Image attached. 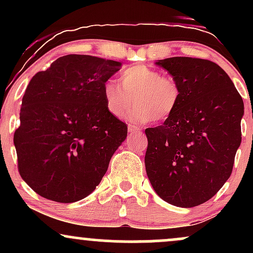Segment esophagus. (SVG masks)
Here are the masks:
<instances>
[{"label":"esophagus","mask_w":253,"mask_h":253,"mask_svg":"<svg viewBox=\"0 0 253 253\" xmlns=\"http://www.w3.org/2000/svg\"><path fill=\"white\" fill-rule=\"evenodd\" d=\"M128 132H130V133H138V132H140V128H139L138 126H135V125L129 124L128 125Z\"/></svg>","instance_id":"obj_1"}]
</instances>
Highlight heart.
<instances>
[{
  "label": "heart",
  "mask_w": 253,
  "mask_h": 253,
  "mask_svg": "<svg viewBox=\"0 0 253 253\" xmlns=\"http://www.w3.org/2000/svg\"><path fill=\"white\" fill-rule=\"evenodd\" d=\"M106 108L114 118H124L133 104L129 119L145 124L153 119L164 121L175 113L181 100V88L173 77L147 65L125 69L119 84L108 81L103 86Z\"/></svg>",
  "instance_id": "heart-1"
}]
</instances>
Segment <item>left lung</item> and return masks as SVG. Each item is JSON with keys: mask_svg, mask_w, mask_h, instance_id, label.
<instances>
[{"mask_svg": "<svg viewBox=\"0 0 253 253\" xmlns=\"http://www.w3.org/2000/svg\"><path fill=\"white\" fill-rule=\"evenodd\" d=\"M178 83L181 100L161 126L145 129L146 173L164 201L191 208L211 199L233 170L244 102L228 75L207 59L157 62Z\"/></svg>", "mask_w": 253, "mask_h": 253, "instance_id": "obj_1", "label": "left lung"}]
</instances>
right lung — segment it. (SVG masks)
Masks as SVG:
<instances>
[{
  "label": "right lung",
  "mask_w": 253,
  "mask_h": 253,
  "mask_svg": "<svg viewBox=\"0 0 253 253\" xmlns=\"http://www.w3.org/2000/svg\"><path fill=\"white\" fill-rule=\"evenodd\" d=\"M120 65L68 54L31 80L14 145L20 176L40 196L76 202L100 184L127 136V125L107 110L103 96Z\"/></svg>",
  "instance_id": "right-lung-1"
}]
</instances>
